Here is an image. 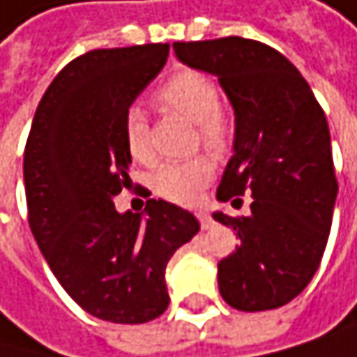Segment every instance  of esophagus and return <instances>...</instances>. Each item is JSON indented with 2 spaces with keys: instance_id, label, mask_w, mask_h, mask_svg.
<instances>
[{
  "instance_id": "1",
  "label": "esophagus",
  "mask_w": 357,
  "mask_h": 357,
  "mask_svg": "<svg viewBox=\"0 0 357 357\" xmlns=\"http://www.w3.org/2000/svg\"><path fill=\"white\" fill-rule=\"evenodd\" d=\"M198 221H200L202 229H208V227L213 225V219H211V215H208V213H204V211H200V213H198Z\"/></svg>"
}]
</instances>
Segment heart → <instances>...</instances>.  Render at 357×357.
Here are the masks:
<instances>
[{
  "label": "heart",
  "instance_id": "b5f03b06",
  "mask_svg": "<svg viewBox=\"0 0 357 357\" xmlns=\"http://www.w3.org/2000/svg\"><path fill=\"white\" fill-rule=\"evenodd\" d=\"M155 102L159 108L176 112L195 123L198 140L215 153H225L234 142V119L219 104L217 82L198 72L181 70L157 89ZM123 138L134 162L151 166L155 151L149 138V123L140 108H130L123 121ZM215 176V162L208 155H195L185 162H172L153 174L157 195L174 204H193L202 189Z\"/></svg>",
  "mask_w": 357,
  "mask_h": 357
}]
</instances>
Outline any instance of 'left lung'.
<instances>
[{"instance_id":"obj_1","label":"left lung","mask_w":357,"mask_h":357,"mask_svg":"<svg viewBox=\"0 0 357 357\" xmlns=\"http://www.w3.org/2000/svg\"><path fill=\"white\" fill-rule=\"evenodd\" d=\"M174 52L215 74L234 106V157L217 198L253 195L249 217L213 215L241 238L217 264L219 294L238 311L279 309L309 285L330 234L338 183L326 114L294 63L264 42H174Z\"/></svg>"}]
</instances>
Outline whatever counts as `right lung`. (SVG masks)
I'll list each match as a JSON object with an SVG mask.
<instances>
[{
  "label": "right lung",
  "mask_w": 357,
  "mask_h": 357,
  "mask_svg": "<svg viewBox=\"0 0 357 357\" xmlns=\"http://www.w3.org/2000/svg\"><path fill=\"white\" fill-rule=\"evenodd\" d=\"M168 52L170 44H138L72 59L42 96L25 144L31 234L76 305L112 324L168 309L166 266L200 229L164 200H146L144 215H119L112 202L132 183L123 121Z\"/></svg>",
  "instance_id": "add662e5"
}]
</instances>
